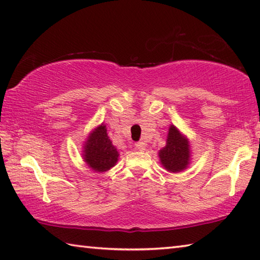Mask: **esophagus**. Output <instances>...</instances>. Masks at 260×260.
<instances>
[{"label":"esophagus","instance_id":"obj_1","mask_svg":"<svg viewBox=\"0 0 260 260\" xmlns=\"http://www.w3.org/2000/svg\"><path fill=\"white\" fill-rule=\"evenodd\" d=\"M135 147H136L139 151H145L146 144H145L144 142H137L136 144H135Z\"/></svg>","mask_w":260,"mask_h":260}]
</instances>
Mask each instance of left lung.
Here are the masks:
<instances>
[{
    "instance_id": "obj_1",
    "label": "left lung",
    "mask_w": 260,
    "mask_h": 260,
    "mask_svg": "<svg viewBox=\"0 0 260 260\" xmlns=\"http://www.w3.org/2000/svg\"><path fill=\"white\" fill-rule=\"evenodd\" d=\"M159 163L170 173L184 171L191 162V145L189 139L182 134L178 127L170 125L167 144L158 151Z\"/></svg>"
}]
</instances>
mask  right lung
<instances>
[{
    "instance_id": "obj_1",
    "label": "right lung",
    "mask_w": 260,
    "mask_h": 260,
    "mask_svg": "<svg viewBox=\"0 0 260 260\" xmlns=\"http://www.w3.org/2000/svg\"><path fill=\"white\" fill-rule=\"evenodd\" d=\"M81 155L88 168L98 173L106 172L117 163L119 153L109 140L104 123L95 127L88 135Z\"/></svg>"
}]
</instances>
